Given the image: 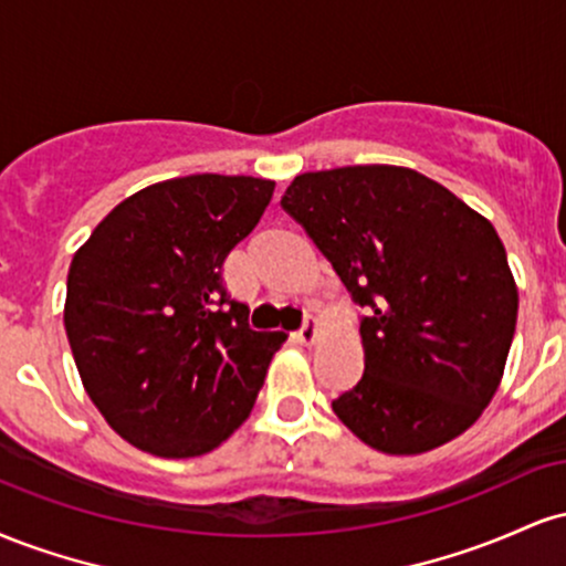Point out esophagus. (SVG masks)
<instances>
[{
    "label": "esophagus",
    "mask_w": 566,
    "mask_h": 566,
    "mask_svg": "<svg viewBox=\"0 0 566 566\" xmlns=\"http://www.w3.org/2000/svg\"><path fill=\"white\" fill-rule=\"evenodd\" d=\"M295 337L303 343V346H311V343H314L316 337H319V322H316L314 316H305L303 327L297 329Z\"/></svg>",
    "instance_id": "obj_1"
}]
</instances>
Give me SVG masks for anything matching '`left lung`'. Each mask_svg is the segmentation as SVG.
I'll return each mask as SVG.
<instances>
[{
    "mask_svg": "<svg viewBox=\"0 0 566 566\" xmlns=\"http://www.w3.org/2000/svg\"><path fill=\"white\" fill-rule=\"evenodd\" d=\"M282 207L365 308V375L333 401L343 426L386 454L469 431L503 380L518 314L490 220L394 165L303 172Z\"/></svg>",
    "mask_w": 566,
    "mask_h": 566,
    "instance_id": "left-lung-1",
    "label": "left lung"
}]
</instances>
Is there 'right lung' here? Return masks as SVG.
<instances>
[{"mask_svg": "<svg viewBox=\"0 0 566 566\" xmlns=\"http://www.w3.org/2000/svg\"><path fill=\"white\" fill-rule=\"evenodd\" d=\"M274 180L186 175L140 188L74 252L69 346L84 391L122 439L157 458L212 452L250 418L287 333H258L223 287Z\"/></svg>", "mask_w": 566, "mask_h": 566, "instance_id": "right-lung-1", "label": "right lung"}]
</instances>
